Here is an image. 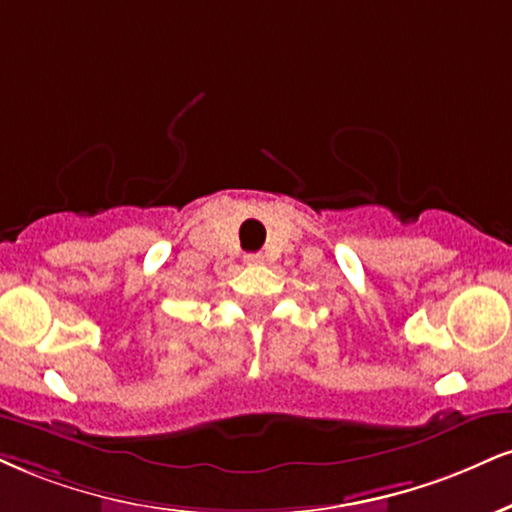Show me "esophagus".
Segmentation results:
<instances>
[{
    "label": "esophagus",
    "mask_w": 512,
    "mask_h": 512,
    "mask_svg": "<svg viewBox=\"0 0 512 512\" xmlns=\"http://www.w3.org/2000/svg\"><path fill=\"white\" fill-rule=\"evenodd\" d=\"M264 257L260 252H252V255H245V264H250V267H255V264H262Z\"/></svg>",
    "instance_id": "obj_1"
}]
</instances>
